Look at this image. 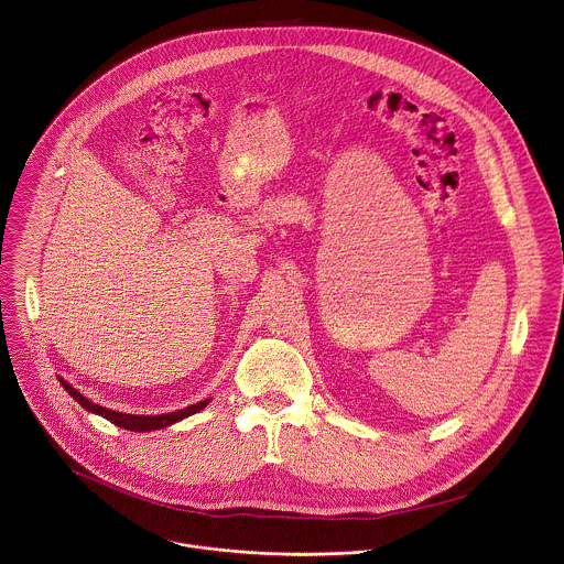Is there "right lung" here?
Listing matches in <instances>:
<instances>
[{
  "label": "right lung",
  "mask_w": 564,
  "mask_h": 564,
  "mask_svg": "<svg viewBox=\"0 0 564 564\" xmlns=\"http://www.w3.org/2000/svg\"><path fill=\"white\" fill-rule=\"evenodd\" d=\"M58 380H61V384H63L64 389L75 398V402H79L86 411H90V413H95V415H101V417H106L108 422H112L115 426H121V429L131 431V433H149V431L166 429V426H171V424H175V422H182V420H186L189 415L203 411V409L209 404V400H200V402L189 404L186 409H180V411H175V413H164V415H131V413H119V411L99 406V404L90 402L88 398H84L75 387H70L61 376H58Z\"/></svg>",
  "instance_id": "right-lung-1"
}]
</instances>
